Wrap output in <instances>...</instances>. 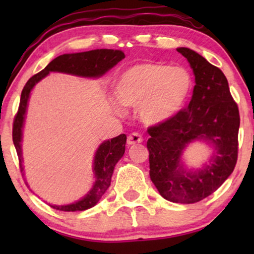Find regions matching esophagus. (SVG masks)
Returning <instances> with one entry per match:
<instances>
[{"instance_id":"obj_1","label":"esophagus","mask_w":254,"mask_h":254,"mask_svg":"<svg viewBox=\"0 0 254 254\" xmlns=\"http://www.w3.org/2000/svg\"><path fill=\"white\" fill-rule=\"evenodd\" d=\"M142 141H143V137H142V135L138 133H131L129 134V136L127 137V143L129 145L141 143Z\"/></svg>"}]
</instances>
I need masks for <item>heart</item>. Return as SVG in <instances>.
<instances>
[{
  "label": "heart",
  "instance_id": "b5f03b06",
  "mask_svg": "<svg viewBox=\"0 0 254 254\" xmlns=\"http://www.w3.org/2000/svg\"><path fill=\"white\" fill-rule=\"evenodd\" d=\"M192 88V77L186 69L143 62L120 75L117 95L124 105L138 107V117L144 124L159 125L183 110Z\"/></svg>",
  "mask_w": 254,
  "mask_h": 254
}]
</instances>
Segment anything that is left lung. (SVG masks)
Masks as SVG:
<instances>
[{"label":"left lung","mask_w":254,"mask_h":254,"mask_svg":"<svg viewBox=\"0 0 254 254\" xmlns=\"http://www.w3.org/2000/svg\"><path fill=\"white\" fill-rule=\"evenodd\" d=\"M195 75L192 99L171 120L149 127L150 178L164 199L195 203L213 194L234 171L238 157L239 110L220 68L190 48L177 50ZM194 139L213 143L217 152L200 172H185L180 156Z\"/></svg>","instance_id":"8db88e82"}]
</instances>
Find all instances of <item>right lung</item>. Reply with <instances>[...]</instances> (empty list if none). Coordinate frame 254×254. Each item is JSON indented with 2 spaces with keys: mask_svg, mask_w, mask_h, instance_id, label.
<instances>
[{
  "mask_svg": "<svg viewBox=\"0 0 254 254\" xmlns=\"http://www.w3.org/2000/svg\"><path fill=\"white\" fill-rule=\"evenodd\" d=\"M125 58V53L120 50H93L83 52V53L64 54L55 58L53 61L46 65V68L33 75L26 84L24 85L22 95H20L19 106L12 124V141L15 144L17 155H18L19 169L23 173L22 166V128L25 118L27 100L32 88L37 82L45 77L50 71H61L68 74L84 76V77H98L114 67L118 62ZM126 135L120 134L119 136L111 138V141H105L100 144L95 156L93 163V171L96 176V183L92 189L82 200L76 203L67 204V206H50L57 210L62 211H82L89 209L95 206L104 195L111 185V177H112L114 166L118 161L125 154V144H126ZM27 185V184H26Z\"/></svg>",
  "mask_w": 254,
  "mask_h": 254,
  "instance_id": "add662e5",
  "label": "right lung"
}]
</instances>
